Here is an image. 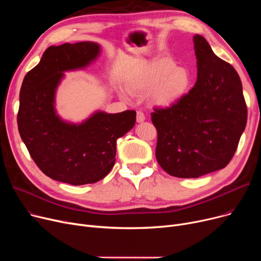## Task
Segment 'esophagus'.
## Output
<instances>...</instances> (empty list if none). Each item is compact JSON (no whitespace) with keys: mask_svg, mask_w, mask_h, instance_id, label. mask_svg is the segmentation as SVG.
<instances>
[{"mask_svg":"<svg viewBox=\"0 0 261 261\" xmlns=\"http://www.w3.org/2000/svg\"><path fill=\"white\" fill-rule=\"evenodd\" d=\"M145 118V114L142 111H138V113H136V120H138V122H143Z\"/></svg>","mask_w":261,"mask_h":261,"instance_id":"34e87169","label":"esophagus"}]
</instances>
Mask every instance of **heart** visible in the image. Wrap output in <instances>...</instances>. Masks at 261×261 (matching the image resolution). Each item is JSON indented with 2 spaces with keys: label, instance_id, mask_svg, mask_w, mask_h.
<instances>
[{
  "label": "heart",
  "instance_id": "heart-1",
  "mask_svg": "<svg viewBox=\"0 0 261 261\" xmlns=\"http://www.w3.org/2000/svg\"><path fill=\"white\" fill-rule=\"evenodd\" d=\"M190 85L191 75L188 70L176 67V63L169 58L148 62L125 81L126 90L133 95L151 90L150 97L161 107L176 103L188 92Z\"/></svg>",
  "mask_w": 261,
  "mask_h": 261
}]
</instances>
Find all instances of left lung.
<instances>
[{
	"label": "left lung",
	"instance_id": "1",
	"mask_svg": "<svg viewBox=\"0 0 261 261\" xmlns=\"http://www.w3.org/2000/svg\"><path fill=\"white\" fill-rule=\"evenodd\" d=\"M198 77L176 103L154 108L155 158L176 177H199L224 168L234 156L248 118L236 70L216 56L204 37H194Z\"/></svg>",
	"mask_w": 261,
	"mask_h": 261
}]
</instances>
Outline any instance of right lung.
<instances>
[{
    "label": "right lung",
    "mask_w": 261,
    "mask_h": 261,
    "mask_svg": "<svg viewBox=\"0 0 261 261\" xmlns=\"http://www.w3.org/2000/svg\"><path fill=\"white\" fill-rule=\"evenodd\" d=\"M99 53V44L89 41L49 46L24 77L18 129L36 165L53 180L71 185L100 181L114 166L117 139L134 127L133 110L97 111L81 123L56 113L55 94L63 72L88 66Z\"/></svg>",
    "instance_id": "right-lung-1"
}]
</instances>
